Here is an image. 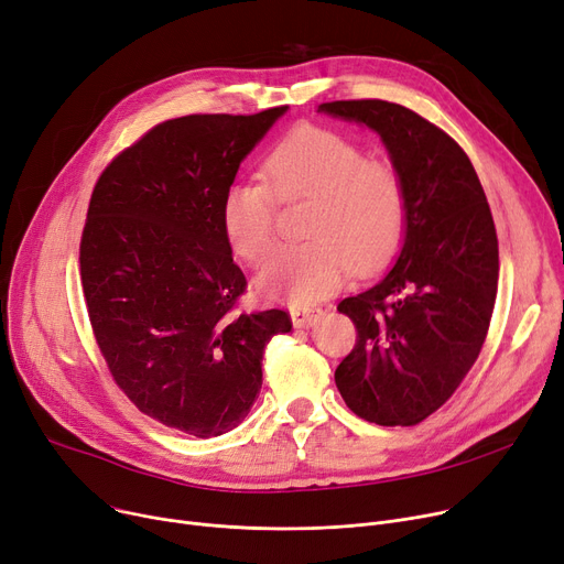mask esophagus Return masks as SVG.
<instances>
[{"instance_id":"esophagus-1","label":"esophagus","mask_w":564,"mask_h":564,"mask_svg":"<svg viewBox=\"0 0 564 564\" xmlns=\"http://www.w3.org/2000/svg\"><path fill=\"white\" fill-rule=\"evenodd\" d=\"M290 317L297 329H304V327L308 329V327H315V324L319 322L322 311L319 308H292Z\"/></svg>"}]
</instances>
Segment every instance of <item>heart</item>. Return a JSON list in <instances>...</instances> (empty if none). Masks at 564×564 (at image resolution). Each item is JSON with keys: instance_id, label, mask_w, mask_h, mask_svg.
Here are the masks:
<instances>
[{"instance_id": "b5f03b06", "label": "heart", "mask_w": 564, "mask_h": 564, "mask_svg": "<svg viewBox=\"0 0 564 564\" xmlns=\"http://www.w3.org/2000/svg\"><path fill=\"white\" fill-rule=\"evenodd\" d=\"M264 183H235L221 200L228 247L258 264L276 245V200L308 203V242L276 251L258 274L264 297L313 304L349 276L375 272L395 251L404 226V187L387 162L368 160L354 141L319 128L285 139L262 164Z\"/></svg>"}]
</instances>
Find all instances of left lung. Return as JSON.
<instances>
[{
    "mask_svg": "<svg viewBox=\"0 0 564 564\" xmlns=\"http://www.w3.org/2000/svg\"><path fill=\"white\" fill-rule=\"evenodd\" d=\"M317 111L377 132L404 187L400 256L338 304L359 338L336 368V387L370 423L416 425L457 391L489 329L498 288L489 203L466 153L416 111L387 100Z\"/></svg>",
    "mask_w": 564,
    "mask_h": 564,
    "instance_id": "8db88e82",
    "label": "left lung"
}]
</instances>
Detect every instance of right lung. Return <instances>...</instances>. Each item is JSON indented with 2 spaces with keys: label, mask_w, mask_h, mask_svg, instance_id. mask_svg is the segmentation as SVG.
<instances>
[{
  "label": "right lung",
  "mask_w": 564,
  "mask_h": 564,
  "mask_svg": "<svg viewBox=\"0 0 564 564\" xmlns=\"http://www.w3.org/2000/svg\"><path fill=\"white\" fill-rule=\"evenodd\" d=\"M288 107L194 113L118 155L88 203L79 247L88 317L121 391L145 416L196 438L240 425L262 387V354L285 311L235 313L221 200Z\"/></svg>",
  "instance_id": "obj_1"
}]
</instances>
